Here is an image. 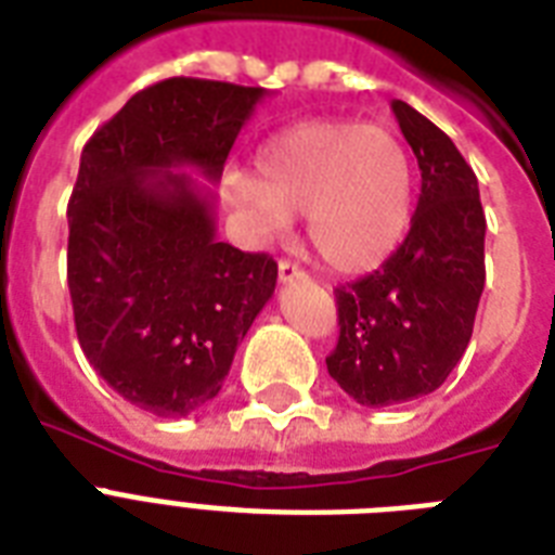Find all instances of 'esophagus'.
<instances>
[{
    "label": "esophagus",
    "instance_id": "1",
    "mask_svg": "<svg viewBox=\"0 0 555 555\" xmlns=\"http://www.w3.org/2000/svg\"><path fill=\"white\" fill-rule=\"evenodd\" d=\"M296 279H305V270L296 261H279V282H296Z\"/></svg>",
    "mask_w": 555,
    "mask_h": 555
}]
</instances>
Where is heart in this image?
Wrapping results in <instances>:
<instances>
[{
	"label": "heart",
	"mask_w": 555,
	"mask_h": 555,
	"mask_svg": "<svg viewBox=\"0 0 555 555\" xmlns=\"http://www.w3.org/2000/svg\"><path fill=\"white\" fill-rule=\"evenodd\" d=\"M224 190L268 235L308 216L317 256L339 273H360L403 238L414 169L405 143L386 126L320 117L273 134L256 155V181L230 176Z\"/></svg>",
	"instance_id": "obj_1"
}]
</instances>
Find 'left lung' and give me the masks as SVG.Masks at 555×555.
<instances>
[{
  "instance_id": "1",
  "label": "left lung",
  "mask_w": 555,
  "mask_h": 555,
  "mask_svg": "<svg viewBox=\"0 0 555 555\" xmlns=\"http://www.w3.org/2000/svg\"><path fill=\"white\" fill-rule=\"evenodd\" d=\"M421 167V198L403 244L374 273L337 287L339 339L328 374L360 405H395L443 386L473 337L483 294L478 178L447 132L391 103Z\"/></svg>"
}]
</instances>
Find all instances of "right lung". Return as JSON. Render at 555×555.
I'll use <instances>...</instances> for the list:
<instances>
[{
  "label": "right lung",
  "mask_w": 555,
  "mask_h": 555,
  "mask_svg": "<svg viewBox=\"0 0 555 555\" xmlns=\"http://www.w3.org/2000/svg\"><path fill=\"white\" fill-rule=\"evenodd\" d=\"M268 91L169 77L91 134L68 201V291L86 360L143 412L186 417L221 391L276 287L268 253L216 238L209 181Z\"/></svg>",
  "instance_id": "obj_1"
}]
</instances>
